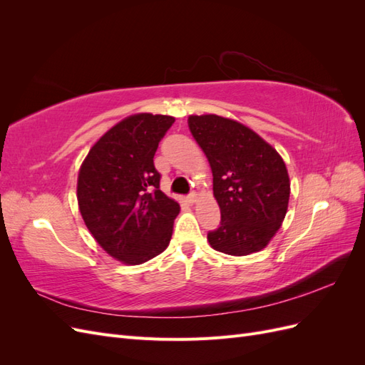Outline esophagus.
<instances>
[{"label":"esophagus","instance_id":"esophagus-1","mask_svg":"<svg viewBox=\"0 0 365 365\" xmlns=\"http://www.w3.org/2000/svg\"><path fill=\"white\" fill-rule=\"evenodd\" d=\"M196 197H197L196 192H192V193L187 195V200H189V202H195V201H196Z\"/></svg>","mask_w":365,"mask_h":365}]
</instances>
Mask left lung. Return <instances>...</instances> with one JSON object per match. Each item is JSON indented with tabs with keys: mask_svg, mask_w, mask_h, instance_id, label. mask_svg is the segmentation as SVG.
I'll return each instance as SVG.
<instances>
[{
	"mask_svg": "<svg viewBox=\"0 0 365 365\" xmlns=\"http://www.w3.org/2000/svg\"><path fill=\"white\" fill-rule=\"evenodd\" d=\"M189 128L213 172L220 225L207 239L216 251L248 256L263 250L288 210V170L271 145L239 121L190 115Z\"/></svg>",
	"mask_w": 365,
	"mask_h": 365,
	"instance_id": "8db88e82",
	"label": "left lung"
}]
</instances>
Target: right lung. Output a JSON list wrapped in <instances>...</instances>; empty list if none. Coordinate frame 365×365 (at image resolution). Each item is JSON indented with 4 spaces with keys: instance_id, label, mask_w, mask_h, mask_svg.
<instances>
[{
    "instance_id": "1",
    "label": "right lung",
    "mask_w": 365,
    "mask_h": 365,
    "mask_svg": "<svg viewBox=\"0 0 365 365\" xmlns=\"http://www.w3.org/2000/svg\"><path fill=\"white\" fill-rule=\"evenodd\" d=\"M175 123L170 115L121 120L88 152L77 202L90 233L109 256L140 264L168 248L180 204L160 190L153 155Z\"/></svg>"
}]
</instances>
